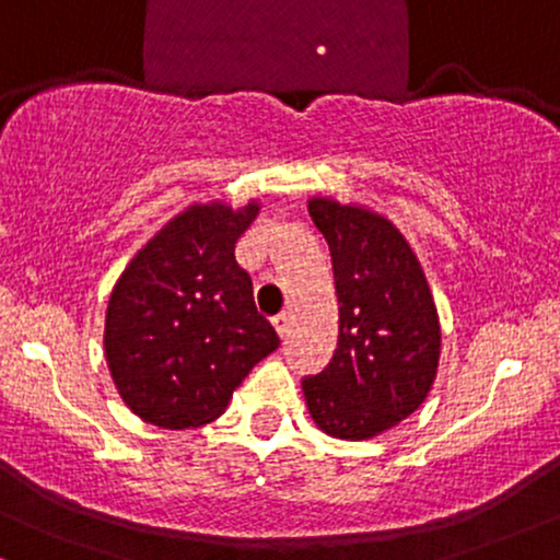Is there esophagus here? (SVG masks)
Listing matches in <instances>:
<instances>
[{"label": "esophagus", "mask_w": 560, "mask_h": 560, "mask_svg": "<svg viewBox=\"0 0 560 560\" xmlns=\"http://www.w3.org/2000/svg\"><path fill=\"white\" fill-rule=\"evenodd\" d=\"M273 323V328H276V334L281 336V339H284V336L289 334V315L287 313H281V315H276V318L271 320Z\"/></svg>", "instance_id": "1"}]
</instances>
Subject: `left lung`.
<instances>
[{"label":"left lung","mask_w":560,"mask_h":560,"mask_svg":"<svg viewBox=\"0 0 560 560\" xmlns=\"http://www.w3.org/2000/svg\"><path fill=\"white\" fill-rule=\"evenodd\" d=\"M307 211L331 253L339 345L302 390L323 433L362 441L425 401L441 354L438 310L420 260L388 219L328 198L310 200Z\"/></svg>","instance_id":"left-lung-1"}]
</instances>
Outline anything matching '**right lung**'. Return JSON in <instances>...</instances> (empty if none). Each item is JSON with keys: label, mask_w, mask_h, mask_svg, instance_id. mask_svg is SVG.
<instances>
[{"label": "right lung", "mask_w": 560, "mask_h": 560, "mask_svg": "<svg viewBox=\"0 0 560 560\" xmlns=\"http://www.w3.org/2000/svg\"><path fill=\"white\" fill-rule=\"evenodd\" d=\"M258 203L192 206L125 268L106 310L114 386L135 415L166 430L200 428L226 409L279 334L253 302L234 245Z\"/></svg>", "instance_id": "1"}]
</instances>
